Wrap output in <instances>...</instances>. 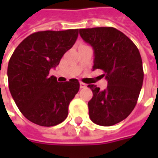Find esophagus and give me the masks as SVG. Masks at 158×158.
I'll list each match as a JSON object with an SVG mask.
<instances>
[{
	"instance_id": "34e87169",
	"label": "esophagus",
	"mask_w": 158,
	"mask_h": 158,
	"mask_svg": "<svg viewBox=\"0 0 158 158\" xmlns=\"http://www.w3.org/2000/svg\"><path fill=\"white\" fill-rule=\"evenodd\" d=\"M80 87H81V88H86V87H87V84H85L84 82H80Z\"/></svg>"
}]
</instances>
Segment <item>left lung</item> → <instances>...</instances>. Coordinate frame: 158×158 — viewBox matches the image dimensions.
<instances>
[{
    "label": "left lung",
    "mask_w": 158,
    "mask_h": 158,
    "mask_svg": "<svg viewBox=\"0 0 158 158\" xmlns=\"http://www.w3.org/2000/svg\"><path fill=\"white\" fill-rule=\"evenodd\" d=\"M79 33L94 50L92 69L103 70L108 82L104 90L88 85L93 92L88 103L89 118L100 126L117 124L134 110L143 86L140 52L129 38L113 27L80 29Z\"/></svg>",
    "instance_id": "1"
}]
</instances>
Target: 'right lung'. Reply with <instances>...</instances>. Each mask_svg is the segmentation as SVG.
<instances>
[{"label":"right lung","instance_id":"add662e5","mask_svg":"<svg viewBox=\"0 0 158 158\" xmlns=\"http://www.w3.org/2000/svg\"><path fill=\"white\" fill-rule=\"evenodd\" d=\"M78 29L44 31L22 41L8 66L11 96L25 118L42 127H52L68 117L69 106L80 88L77 79L58 82L49 71L74 46Z\"/></svg>","mask_w":158,"mask_h":158}]
</instances>
